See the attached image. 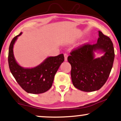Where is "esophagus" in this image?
Here are the masks:
<instances>
[{
  "label": "esophagus",
  "instance_id": "34e87169",
  "mask_svg": "<svg viewBox=\"0 0 121 121\" xmlns=\"http://www.w3.org/2000/svg\"><path fill=\"white\" fill-rule=\"evenodd\" d=\"M64 57H65V61H66L67 60V57H68V55L67 54H64Z\"/></svg>",
  "mask_w": 121,
  "mask_h": 121
}]
</instances>
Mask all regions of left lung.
<instances>
[{
	"instance_id": "8db88e82",
	"label": "left lung",
	"mask_w": 121,
	"mask_h": 121,
	"mask_svg": "<svg viewBox=\"0 0 121 121\" xmlns=\"http://www.w3.org/2000/svg\"><path fill=\"white\" fill-rule=\"evenodd\" d=\"M96 44L86 43L71 51L67 60L71 65V76L73 86L82 91L100 89L108 80L113 66L115 52L110 38L101 31ZM105 52L100 58L94 59L93 51Z\"/></svg>"
}]
</instances>
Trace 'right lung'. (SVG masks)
I'll return each instance as SVG.
<instances>
[{
  "mask_svg": "<svg viewBox=\"0 0 121 121\" xmlns=\"http://www.w3.org/2000/svg\"><path fill=\"white\" fill-rule=\"evenodd\" d=\"M21 34L15 36L10 44L8 62L10 72L26 92L35 94L43 93L52 87L54 76L64 61V54L48 57L40 65L35 68L23 69L16 62L13 54V44Z\"/></svg>",
  "mask_w": 121,
  "mask_h": 121,
  "instance_id": "add662e5",
  "label": "right lung"
}]
</instances>
